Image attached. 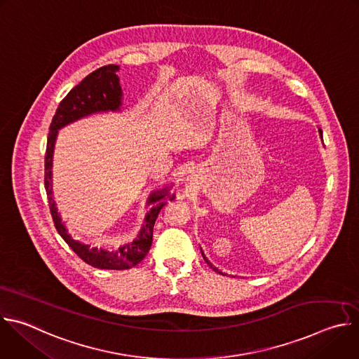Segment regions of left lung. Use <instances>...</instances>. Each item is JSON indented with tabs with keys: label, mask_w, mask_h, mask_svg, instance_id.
<instances>
[{
	"label": "left lung",
	"mask_w": 359,
	"mask_h": 359,
	"mask_svg": "<svg viewBox=\"0 0 359 359\" xmlns=\"http://www.w3.org/2000/svg\"><path fill=\"white\" fill-rule=\"evenodd\" d=\"M318 132H320V136H321V139H323V130H321V129H318ZM201 255H203L204 262H206V263H208V264H209V266H210V267H212V269H213L216 273H219V274H223V273H222L219 269H216V267H215V266H213V264H212V263L208 260V257H206V255H204V252H203V251H201ZM223 276H226V274H223Z\"/></svg>",
	"instance_id": "obj_1"
}]
</instances>
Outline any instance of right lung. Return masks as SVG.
<instances>
[{"label": "right lung", "mask_w": 359, "mask_h": 359, "mask_svg": "<svg viewBox=\"0 0 359 359\" xmlns=\"http://www.w3.org/2000/svg\"><path fill=\"white\" fill-rule=\"evenodd\" d=\"M119 65H105L86 78L82 79L69 93L61 100V104L49 126V135L45 153V190L49 201L50 215H53L55 227L67 244L79 255V257L92 267L102 270H128L139 264L149 252L153 240V226L166 204V198L173 200L175 194L170 193L173 184L158 189L149 194L146 206L151 208L146 213L143 224L137 233V237L129 243L122 244L119 248L96 247L79 240L72 238L68 233L65 223H62L61 215L57 209L53 191V162L54 149L58 137V132L83 118L96 114L121 112L123 104V90L116 75Z\"/></svg>", "instance_id": "1"}]
</instances>
